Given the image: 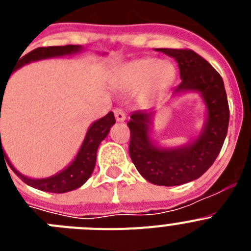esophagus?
Wrapping results in <instances>:
<instances>
[{
    "label": "esophagus",
    "instance_id": "1",
    "mask_svg": "<svg viewBox=\"0 0 251 251\" xmlns=\"http://www.w3.org/2000/svg\"><path fill=\"white\" fill-rule=\"evenodd\" d=\"M114 115H115V121L117 122L126 121V113H124V110L121 109V108H117V109H114Z\"/></svg>",
    "mask_w": 251,
    "mask_h": 251
}]
</instances>
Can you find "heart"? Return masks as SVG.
<instances>
[{
  "label": "heart",
  "instance_id": "heart-1",
  "mask_svg": "<svg viewBox=\"0 0 251 251\" xmlns=\"http://www.w3.org/2000/svg\"><path fill=\"white\" fill-rule=\"evenodd\" d=\"M175 66L170 61H158L152 57L133 60L121 68L117 84L122 90L130 92L141 86L139 99L148 101L166 89L174 80Z\"/></svg>",
  "mask_w": 251,
  "mask_h": 251
}]
</instances>
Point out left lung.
<instances>
[{
  "mask_svg": "<svg viewBox=\"0 0 251 251\" xmlns=\"http://www.w3.org/2000/svg\"><path fill=\"white\" fill-rule=\"evenodd\" d=\"M178 64L181 84L174 90L202 95L207 121L196 141L177 148H158L150 139L152 112L130 115L129 154L139 174L158 186H178L202 176L219 156L227 134L230 110L223 77L210 64L188 49H157Z\"/></svg>",
  "mask_w": 251,
  "mask_h": 251,
  "instance_id": "8db88e82",
  "label": "left lung"
}]
</instances>
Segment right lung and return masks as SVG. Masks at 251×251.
<instances>
[{
	"instance_id": "obj_1",
	"label": "right lung",
	"mask_w": 251,
	"mask_h": 251,
	"mask_svg": "<svg viewBox=\"0 0 251 251\" xmlns=\"http://www.w3.org/2000/svg\"><path fill=\"white\" fill-rule=\"evenodd\" d=\"M81 50V46L79 45H65V46H48V48H37L35 50L30 51L25 56H20L19 63L15 66V70L21 68L25 64L31 63V61H36V60L49 59V57H56V56H64V55H72L75 52H79ZM13 70V72H15ZM10 79V77H8ZM7 85V84H6ZM6 89V88H4ZM2 99H3V92L0 90V100L2 108ZM0 118H1V109H0ZM115 123L114 114L109 112L105 117L100 118L99 121L94 122L90 126L86 133L85 139H84L83 145H81L80 150L77 152L76 157L74 161L68 166L64 171L56 174L55 176L48 177V178H28V177L24 176L11 165L8 159H6L12 171L25 183H27L31 187L41 190V191L46 192H54V194H64V192L73 191L75 188H79L86 182V179L89 178L90 175L93 174L95 167V159H97V151H98L100 142L108 136L110 127ZM3 156L4 158H7L4 152L2 151V143H1V133H0V158Z\"/></svg>"
}]
</instances>
